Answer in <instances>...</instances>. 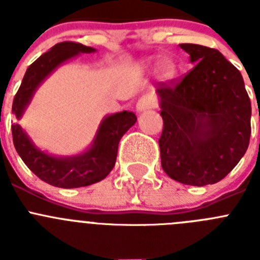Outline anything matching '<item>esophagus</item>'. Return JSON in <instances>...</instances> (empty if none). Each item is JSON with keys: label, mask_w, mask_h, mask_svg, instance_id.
<instances>
[{"label": "esophagus", "mask_w": 260, "mask_h": 260, "mask_svg": "<svg viewBox=\"0 0 260 260\" xmlns=\"http://www.w3.org/2000/svg\"><path fill=\"white\" fill-rule=\"evenodd\" d=\"M157 107V100L155 96L152 95H143L137 103V110L138 112H143V110L153 109Z\"/></svg>", "instance_id": "obj_1"}]
</instances>
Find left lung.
<instances>
[{"label":"left lung","instance_id":"8db88e82","mask_svg":"<svg viewBox=\"0 0 260 260\" xmlns=\"http://www.w3.org/2000/svg\"><path fill=\"white\" fill-rule=\"evenodd\" d=\"M195 63L178 79L158 82L161 167L185 185H212L241 160L251 134V103L242 75L221 53L180 44Z\"/></svg>","mask_w":260,"mask_h":260}]
</instances>
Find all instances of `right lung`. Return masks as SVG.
Returning <instances> with one entry per match:
<instances>
[{
    "label": "right lung",
    "instance_id": "right-lung-1",
    "mask_svg": "<svg viewBox=\"0 0 260 260\" xmlns=\"http://www.w3.org/2000/svg\"><path fill=\"white\" fill-rule=\"evenodd\" d=\"M95 49L91 47L74 43L62 41L50 50L41 54L34 63L28 66L23 77L18 92L13 102V113L17 118L22 116L23 110L31 100L39 84L49 75L59 63L77 56L78 53H91ZM137 117L132 112H121L112 114L103 121L99 128L98 137L91 150L83 155L74 157L58 158L47 155L38 150L27 134L18 123L11 125L14 147L24 164L36 176L49 185L73 189L82 187L104 180L116 164L117 150L122 135L132 127Z\"/></svg>",
    "mask_w": 260,
    "mask_h": 260
}]
</instances>
